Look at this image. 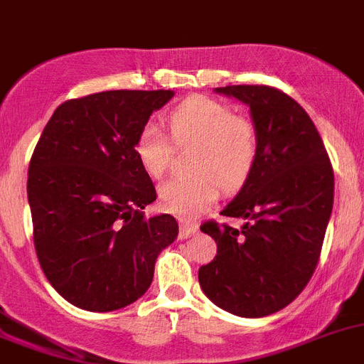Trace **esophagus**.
I'll list each match as a JSON object with an SVG mask.
<instances>
[{
    "mask_svg": "<svg viewBox=\"0 0 364 364\" xmlns=\"http://www.w3.org/2000/svg\"><path fill=\"white\" fill-rule=\"evenodd\" d=\"M179 226H181V232H179V237H181V239H186V237L193 235V233L199 230L198 224L186 223V220H181V224H179Z\"/></svg>",
    "mask_w": 364,
    "mask_h": 364,
    "instance_id": "esophagus-1",
    "label": "esophagus"
}]
</instances>
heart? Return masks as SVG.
<instances>
[{
    "instance_id": "1",
    "label": "heart",
    "mask_w": 364,
    "mask_h": 364,
    "mask_svg": "<svg viewBox=\"0 0 364 364\" xmlns=\"http://www.w3.org/2000/svg\"><path fill=\"white\" fill-rule=\"evenodd\" d=\"M178 147H196L190 158L193 176L174 178L159 186L166 212L192 219L219 199L220 186L237 192L250 179L260 151V132L253 118L237 114L228 104L208 97H188L166 114ZM136 158L151 178L171 168L174 145L156 124H145L134 145Z\"/></svg>"
}]
</instances>
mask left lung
Listing matches in <instances>:
<instances>
[{
  "instance_id": "obj_1",
  "label": "left lung",
  "mask_w": 364,
  "mask_h": 364,
  "mask_svg": "<svg viewBox=\"0 0 364 364\" xmlns=\"http://www.w3.org/2000/svg\"><path fill=\"white\" fill-rule=\"evenodd\" d=\"M217 93L250 105L260 151L250 179L220 212L242 228L206 220L217 255L199 267L206 296L224 311L262 318L287 307L311 280L334 203V171L320 132L294 98L271 86Z\"/></svg>"
}]
</instances>
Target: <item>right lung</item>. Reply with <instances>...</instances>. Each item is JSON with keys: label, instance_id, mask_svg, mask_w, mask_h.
Segmentation results:
<instances>
[{"label": "right lung", "instance_id": "add662e5", "mask_svg": "<svg viewBox=\"0 0 364 364\" xmlns=\"http://www.w3.org/2000/svg\"><path fill=\"white\" fill-rule=\"evenodd\" d=\"M171 90H117L71 98L44 127L28 165L33 246L53 289L84 311L132 304L151 285L172 215L145 219L156 188L136 158L138 132Z\"/></svg>", "mask_w": 364, "mask_h": 364}]
</instances>
